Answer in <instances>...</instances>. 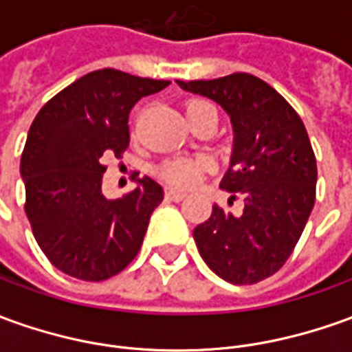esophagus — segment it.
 I'll list each match as a JSON object with an SVG mask.
<instances>
[{"label":"esophagus","mask_w":352,"mask_h":352,"mask_svg":"<svg viewBox=\"0 0 352 352\" xmlns=\"http://www.w3.org/2000/svg\"><path fill=\"white\" fill-rule=\"evenodd\" d=\"M166 197L170 201H184L188 197V193H184V191H178V190H168L166 191Z\"/></svg>","instance_id":"esophagus-1"}]
</instances>
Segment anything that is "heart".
Masks as SVG:
<instances>
[{
  "label": "heart",
  "instance_id": "obj_1",
  "mask_svg": "<svg viewBox=\"0 0 352 352\" xmlns=\"http://www.w3.org/2000/svg\"><path fill=\"white\" fill-rule=\"evenodd\" d=\"M208 105L205 101H191L188 105V113H193L201 107ZM186 113V115H188ZM207 168L205 159H193V157H174L168 161L162 162L161 176L168 182L170 186L176 188H190L193 184H197L203 170Z\"/></svg>",
  "mask_w": 352,
  "mask_h": 352
}]
</instances>
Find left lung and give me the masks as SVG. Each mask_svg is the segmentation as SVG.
Here are the masks:
<instances>
[{
    "label": "left lung",
    "mask_w": 352,
    "mask_h": 352,
    "mask_svg": "<svg viewBox=\"0 0 352 352\" xmlns=\"http://www.w3.org/2000/svg\"><path fill=\"white\" fill-rule=\"evenodd\" d=\"M176 84L230 116L234 147L220 188L245 201L239 217L212 207L193 230L199 254L226 282H261L289 258L314 207L318 172L309 134L295 109L253 74Z\"/></svg>",
    "instance_id": "8db88e82"
}]
</instances>
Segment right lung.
<instances>
[{
	"mask_svg": "<svg viewBox=\"0 0 352 352\" xmlns=\"http://www.w3.org/2000/svg\"><path fill=\"white\" fill-rule=\"evenodd\" d=\"M168 84L96 70L59 91L34 118L21 157L24 210L38 245L60 272L103 282L134 261L164 193L144 176L124 197L107 199L103 157L122 155L132 107Z\"/></svg>",
	"mask_w": 352,
	"mask_h": 352,
	"instance_id": "right-lung-1",
	"label": "right lung"
}]
</instances>
